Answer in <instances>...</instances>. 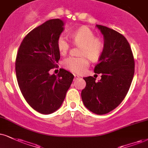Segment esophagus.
Segmentation results:
<instances>
[{
  "label": "esophagus",
  "instance_id": "34e87169",
  "mask_svg": "<svg viewBox=\"0 0 148 148\" xmlns=\"http://www.w3.org/2000/svg\"><path fill=\"white\" fill-rule=\"evenodd\" d=\"M79 78V75H74V79H77Z\"/></svg>",
  "mask_w": 148,
  "mask_h": 148
}]
</instances>
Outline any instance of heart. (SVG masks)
I'll list each match as a JSON object with an SVG mask.
<instances>
[{"mask_svg": "<svg viewBox=\"0 0 148 148\" xmlns=\"http://www.w3.org/2000/svg\"><path fill=\"white\" fill-rule=\"evenodd\" d=\"M72 38L75 45L81 46L79 53L82 57L76 58L70 56L63 61L66 69L75 73H81L89 65L88 57L91 60H97L103 53L104 44L102 39L96 37L95 33L87 27H82L72 34ZM57 47L61 54H65L69 51L70 44L64 34H61L57 39Z\"/></svg>", "mask_w": 148, "mask_h": 148, "instance_id": "1", "label": "heart"}]
</instances>
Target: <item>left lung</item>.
Segmentation results:
<instances>
[{
    "mask_svg": "<svg viewBox=\"0 0 148 148\" xmlns=\"http://www.w3.org/2000/svg\"><path fill=\"white\" fill-rule=\"evenodd\" d=\"M104 40V48L95 68L101 79L84 77L86 85L82 90L84 104L97 114L116 108L125 98L134 73V60L130 44L124 36L108 27L96 25Z\"/></svg>",
    "mask_w": 148,
    "mask_h": 148,
    "instance_id": "1",
    "label": "left lung"
}]
</instances>
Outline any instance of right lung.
Instances as JSON below:
<instances>
[{
	"label": "right lung",
	"mask_w": 148,
	"mask_h": 148,
	"mask_svg": "<svg viewBox=\"0 0 148 148\" xmlns=\"http://www.w3.org/2000/svg\"><path fill=\"white\" fill-rule=\"evenodd\" d=\"M64 23L49 20L25 36L18 51L16 73L25 100L37 112L51 114L60 108L74 76L63 69L58 75L49 71L57 66L60 53L57 39Z\"/></svg>",
	"instance_id": "1"
}]
</instances>
